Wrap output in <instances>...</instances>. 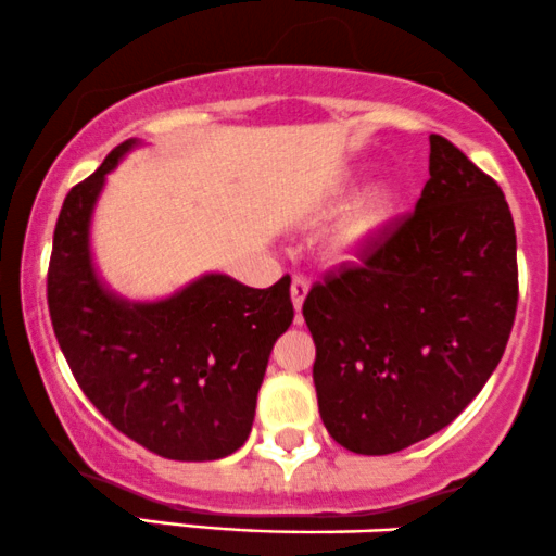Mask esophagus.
<instances>
[{"label": "esophagus", "instance_id": "1", "mask_svg": "<svg viewBox=\"0 0 556 556\" xmlns=\"http://www.w3.org/2000/svg\"><path fill=\"white\" fill-rule=\"evenodd\" d=\"M306 293H309V280L302 278V276L293 278V280H291V302H293V309H296V312L302 309Z\"/></svg>", "mask_w": 556, "mask_h": 556}]
</instances>
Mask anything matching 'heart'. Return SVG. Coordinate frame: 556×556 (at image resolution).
Listing matches in <instances>:
<instances>
[{
    "label": "heart",
    "instance_id": "1",
    "mask_svg": "<svg viewBox=\"0 0 556 556\" xmlns=\"http://www.w3.org/2000/svg\"><path fill=\"white\" fill-rule=\"evenodd\" d=\"M395 187L388 181H377L356 192L325 231V254L332 263H354L362 257L388 228L395 213Z\"/></svg>",
    "mask_w": 556,
    "mask_h": 556
}]
</instances>
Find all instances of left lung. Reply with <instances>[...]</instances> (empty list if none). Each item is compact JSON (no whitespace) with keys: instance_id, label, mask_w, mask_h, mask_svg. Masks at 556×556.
<instances>
[{"instance_id":"1","label":"left lung","mask_w":556,"mask_h":556,"mask_svg":"<svg viewBox=\"0 0 556 556\" xmlns=\"http://www.w3.org/2000/svg\"><path fill=\"white\" fill-rule=\"evenodd\" d=\"M429 146L414 215L304 299L319 416L358 455L445 429L497 369L513 330L518 247L505 194L445 137Z\"/></svg>"}]
</instances>
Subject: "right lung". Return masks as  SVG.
Here are the masks:
<instances>
[{
	"instance_id": "1",
	"label": "right lung",
	"mask_w": 556,
	"mask_h": 556,
	"mask_svg": "<svg viewBox=\"0 0 556 556\" xmlns=\"http://www.w3.org/2000/svg\"><path fill=\"white\" fill-rule=\"evenodd\" d=\"M140 146L132 137L111 150L64 200L49 263L51 325L83 393L122 434L168 460H218L252 432L273 343L293 319L291 278L250 289L202 273L153 302L111 289L90 228L106 176Z\"/></svg>"
}]
</instances>
